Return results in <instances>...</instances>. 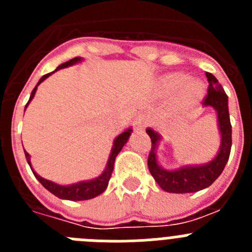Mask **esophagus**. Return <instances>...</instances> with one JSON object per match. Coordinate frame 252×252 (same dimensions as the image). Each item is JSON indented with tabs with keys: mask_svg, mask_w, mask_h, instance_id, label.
<instances>
[{
	"mask_svg": "<svg viewBox=\"0 0 252 252\" xmlns=\"http://www.w3.org/2000/svg\"><path fill=\"white\" fill-rule=\"evenodd\" d=\"M133 126H135V130H142V128L146 126V116L145 115L137 116L136 119H135V124H133Z\"/></svg>",
	"mask_w": 252,
	"mask_h": 252,
	"instance_id": "34e87169",
	"label": "esophagus"
}]
</instances>
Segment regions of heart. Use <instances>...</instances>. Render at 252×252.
I'll return each instance as SVG.
<instances>
[{"label":"heart","mask_w":252,"mask_h":252,"mask_svg":"<svg viewBox=\"0 0 252 252\" xmlns=\"http://www.w3.org/2000/svg\"><path fill=\"white\" fill-rule=\"evenodd\" d=\"M188 81V77L182 73H174V74H169L165 78H162L161 81V90L166 94H173L182 90L180 95L186 103L192 104L197 102L203 94V87L199 82Z\"/></svg>","instance_id":"obj_1"}]
</instances>
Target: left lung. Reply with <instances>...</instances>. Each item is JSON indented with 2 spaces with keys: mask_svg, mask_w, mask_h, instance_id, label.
<instances>
[{
  "mask_svg": "<svg viewBox=\"0 0 252 252\" xmlns=\"http://www.w3.org/2000/svg\"><path fill=\"white\" fill-rule=\"evenodd\" d=\"M208 79V92L203 99V106L213 107L218 116V126L221 132V148L212 161L199 166H183L177 170H165L160 168L157 160V146L160 135L151 128L146 132L151 139V150L149 153L148 166L154 179L161 189L169 193H193L207 188L217 179L226 166L232 145V127L228 113V98L217 78L206 73Z\"/></svg>",
  "mask_w": 252,
  "mask_h": 252,
  "instance_id": "8db88e82",
  "label": "left lung"
}]
</instances>
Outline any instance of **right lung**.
<instances>
[{
  "label": "right lung",
  "instance_id": "obj_1",
  "mask_svg": "<svg viewBox=\"0 0 252 252\" xmlns=\"http://www.w3.org/2000/svg\"><path fill=\"white\" fill-rule=\"evenodd\" d=\"M81 60L82 59L79 57L73 58V59H70L69 62H66V63L60 64V65L55 69L54 72H57V70H59V69L66 68V66H69V65H73V64L78 63V62H81ZM54 72L48 73V74L43 75V77L40 78V81L37 82L36 87H35L34 90H32V92H31L30 99H29L28 104L30 103L31 99L34 98L35 92H36V90H37V86H39V84L41 83L44 79H46L49 75L53 74ZM28 104H26V107H28ZM26 107H25V110H26ZM131 132H132V130H131V128H127V130L125 131V132L120 133L119 136L116 137L115 142H113L112 151H111V155H110V158H108V161H107L106 169H104V171L102 173L101 175H99L98 178H95V179H92V180H88V182H79V183L72 184V186H59V184H55V183H53V182H50V180H46V179H44V178H41L40 175H37L36 173H35L34 169H32V166H31L30 155H29L28 151H25V157H26V160H28V162H29V165H30L31 170H32V173H34L35 178L39 180L40 183L43 184L44 188L48 189L49 192L53 193L54 195H57V197L60 198V199H69V201H87V199H92V198L97 197V195H99L101 193H103L104 190H106L107 186H108V182H110L111 174H112L113 164H115L116 157L119 155V153L121 151V149L124 148L125 144L127 142Z\"/></svg>",
  "mask_w": 252,
  "mask_h": 252
}]
</instances>
